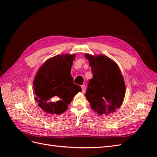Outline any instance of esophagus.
Wrapping results in <instances>:
<instances>
[{
    "label": "esophagus",
    "mask_w": 157,
    "mask_h": 157,
    "mask_svg": "<svg viewBox=\"0 0 157 157\" xmlns=\"http://www.w3.org/2000/svg\"><path fill=\"white\" fill-rule=\"evenodd\" d=\"M81 88H82V92L84 93L85 91H86V86H85V85H82Z\"/></svg>",
    "instance_id": "esophagus-1"
}]
</instances>
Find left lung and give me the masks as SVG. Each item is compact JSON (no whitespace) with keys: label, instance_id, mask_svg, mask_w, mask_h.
Returning <instances> with one entry per match:
<instances>
[{"label":"left lung","instance_id":"left-lung-1","mask_svg":"<svg viewBox=\"0 0 157 157\" xmlns=\"http://www.w3.org/2000/svg\"><path fill=\"white\" fill-rule=\"evenodd\" d=\"M93 77L89 80L86 97L99 115H108L119 108L125 96L126 86L117 65L109 58L86 54Z\"/></svg>","mask_w":157,"mask_h":157}]
</instances>
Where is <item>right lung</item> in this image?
<instances>
[{
    "label": "right lung",
    "instance_id": "obj_1",
    "mask_svg": "<svg viewBox=\"0 0 157 157\" xmlns=\"http://www.w3.org/2000/svg\"><path fill=\"white\" fill-rule=\"evenodd\" d=\"M75 55H58L47 60L36 75L33 86L39 106L46 113L60 115L67 109L81 87L71 75Z\"/></svg>",
    "mask_w": 157,
    "mask_h": 157
}]
</instances>
